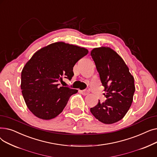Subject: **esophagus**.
I'll return each instance as SVG.
<instances>
[{"label":"esophagus","instance_id":"1","mask_svg":"<svg viewBox=\"0 0 157 157\" xmlns=\"http://www.w3.org/2000/svg\"><path fill=\"white\" fill-rule=\"evenodd\" d=\"M80 92L83 94V95H88L90 92L88 91V90H81V91H80Z\"/></svg>","mask_w":157,"mask_h":157}]
</instances>
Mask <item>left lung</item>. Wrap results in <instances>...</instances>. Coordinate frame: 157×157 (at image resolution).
Segmentation results:
<instances>
[{
  "mask_svg": "<svg viewBox=\"0 0 157 157\" xmlns=\"http://www.w3.org/2000/svg\"><path fill=\"white\" fill-rule=\"evenodd\" d=\"M104 87L105 102L90 108L92 114L105 124H112L125 117L133 101L134 78L122 58L107 46L94 48L90 53Z\"/></svg>",
  "mask_w": 157,
  "mask_h": 157,
  "instance_id": "8db88e82",
  "label": "left lung"
}]
</instances>
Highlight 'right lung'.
<instances>
[{"instance_id": "add662e5", "label": "right lung", "mask_w": 157, "mask_h": 157, "mask_svg": "<svg viewBox=\"0 0 157 157\" xmlns=\"http://www.w3.org/2000/svg\"><path fill=\"white\" fill-rule=\"evenodd\" d=\"M87 49L56 42L39 49L23 67L21 89L29 109L40 119L51 120L60 114L70 97L78 90L59 87L56 82L71 79L73 67L86 55Z\"/></svg>"}]
</instances>
